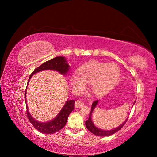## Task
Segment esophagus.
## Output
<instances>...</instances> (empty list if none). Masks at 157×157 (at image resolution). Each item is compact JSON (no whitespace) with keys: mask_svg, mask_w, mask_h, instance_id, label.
I'll return each instance as SVG.
<instances>
[{"mask_svg":"<svg viewBox=\"0 0 157 157\" xmlns=\"http://www.w3.org/2000/svg\"><path fill=\"white\" fill-rule=\"evenodd\" d=\"M83 105H84V103L81 100H77L75 101V107L76 108H80Z\"/></svg>","mask_w":157,"mask_h":157,"instance_id":"obj_1","label":"esophagus"}]
</instances>
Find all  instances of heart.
Instances as JSON below:
<instances>
[{
  "label": "heart",
  "mask_w": 157,
  "mask_h": 157,
  "mask_svg": "<svg viewBox=\"0 0 157 157\" xmlns=\"http://www.w3.org/2000/svg\"><path fill=\"white\" fill-rule=\"evenodd\" d=\"M78 75L71 77L72 88L77 93L86 91L87 85L92 86V92L100 96L108 93L117 82L120 70L114 63H104L97 61L89 63L78 70Z\"/></svg>",
  "instance_id": "b5f03b06"
}]
</instances>
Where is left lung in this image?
Segmentation results:
<instances>
[{"mask_svg":"<svg viewBox=\"0 0 157 157\" xmlns=\"http://www.w3.org/2000/svg\"><path fill=\"white\" fill-rule=\"evenodd\" d=\"M98 100H96L95 101H94L92 104V107H91V113L90 114H89V119H87V121H86V128L88 129V130L89 132H91L92 133H93L94 135L96 136H99V137H105V136H111L113 135V134L115 133L116 132L119 131L120 130L123 126L125 124L126 121L128 120V117L126 118L125 120L124 121V122L121 124L120 125H119L117 127L114 128V129H111V130H103L101 128H99L98 127H97V126L94 124L93 120H92V115L93 113V111L94 110L95 108L96 107L97 105H98ZM136 101H134L133 104V106L134 104H135Z\"/></svg>","mask_w":157,"mask_h":157,"instance_id":"left-lung-1","label":"left lung"}]
</instances>
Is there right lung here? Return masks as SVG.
Returning <instances> with one entry per match:
<instances>
[{
  "mask_svg": "<svg viewBox=\"0 0 157 157\" xmlns=\"http://www.w3.org/2000/svg\"><path fill=\"white\" fill-rule=\"evenodd\" d=\"M70 68V66L64 57L59 56L54 57L51 59V60L44 63L41 66H40L38 68L34 70L32 74L30 75L27 85L29 84V81L31 80V77L33 76V75L41 71L54 70L59 72L62 75L66 76L68 74ZM26 93L27 89L25 93V100L26 102L27 117H29L30 122L32 123V124L36 130H38L39 132L43 133L52 134L59 131L64 127L67 122V120H68L70 114L74 109V104L75 101L72 100H66L65 104L60 110V112H59L58 114L54 119H52V120L47 122H41L37 121L36 119H35L31 116V113H30L26 101Z\"/></svg>",
  "mask_w": 157,
  "mask_h": 157,
  "instance_id": "add662e5",
  "label": "right lung"
}]
</instances>
